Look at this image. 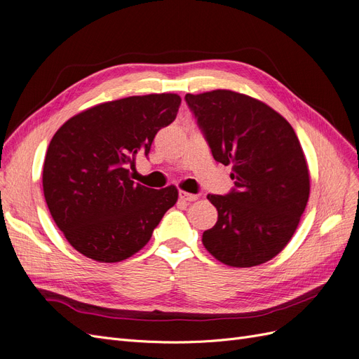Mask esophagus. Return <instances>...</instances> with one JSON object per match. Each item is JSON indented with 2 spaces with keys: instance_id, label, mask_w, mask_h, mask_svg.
<instances>
[{
  "instance_id": "1",
  "label": "esophagus",
  "mask_w": 359,
  "mask_h": 359,
  "mask_svg": "<svg viewBox=\"0 0 359 359\" xmlns=\"http://www.w3.org/2000/svg\"><path fill=\"white\" fill-rule=\"evenodd\" d=\"M180 199L184 202H193L198 199V194H191V193H186V191H180Z\"/></svg>"
}]
</instances>
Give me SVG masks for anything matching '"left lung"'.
Segmentation results:
<instances>
[{
  "mask_svg": "<svg viewBox=\"0 0 359 359\" xmlns=\"http://www.w3.org/2000/svg\"><path fill=\"white\" fill-rule=\"evenodd\" d=\"M215 161L232 166L235 187L208 194L219 219L205 248L224 265L256 266L295 233L310 194L306 157L292 126L253 97L229 90L186 94Z\"/></svg>",
  "mask_w": 359,
  "mask_h": 359,
  "instance_id": "obj_1",
  "label": "left lung"
}]
</instances>
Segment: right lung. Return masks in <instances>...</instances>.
Instances as JSON below:
<instances>
[{
    "label": "right lung",
    "instance_id": "add662e5",
    "mask_svg": "<svg viewBox=\"0 0 359 359\" xmlns=\"http://www.w3.org/2000/svg\"><path fill=\"white\" fill-rule=\"evenodd\" d=\"M180 104L178 94L127 97L72 116L53 135L43 193L53 222L83 256L106 264L133 256L175 205V186L148 189L130 169Z\"/></svg>",
    "mask_w": 359,
    "mask_h": 359
}]
</instances>
